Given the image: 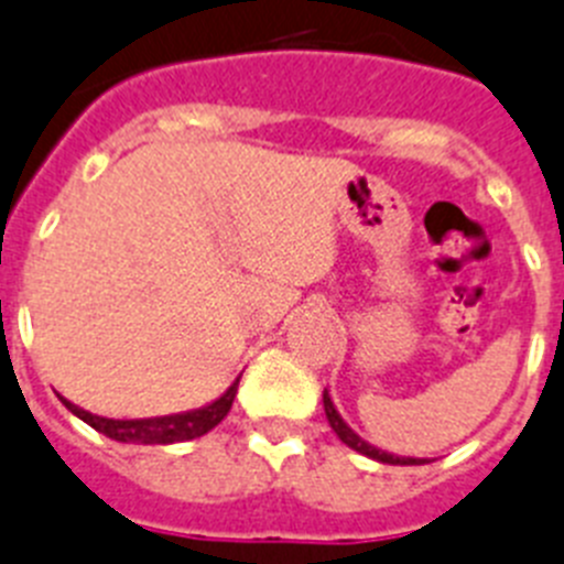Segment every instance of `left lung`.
Wrapping results in <instances>:
<instances>
[{
	"label": "left lung",
	"instance_id": "8db88e82",
	"mask_svg": "<svg viewBox=\"0 0 564 564\" xmlns=\"http://www.w3.org/2000/svg\"><path fill=\"white\" fill-rule=\"evenodd\" d=\"M322 405H325V416H328V422H330V427H334L336 436H339V440L345 442L348 447H354L356 454L368 456V459H373V462H382V465H425V459H416V456H397V454H391V451H382V447L365 442L362 436H359V433L348 425V422L341 420V413L336 411L334 399H330L328 391L322 393Z\"/></svg>",
	"mask_w": 564,
	"mask_h": 564
}]
</instances>
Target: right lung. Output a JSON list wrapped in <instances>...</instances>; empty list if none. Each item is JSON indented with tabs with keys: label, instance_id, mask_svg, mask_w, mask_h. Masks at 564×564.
I'll use <instances>...</instances> for the list:
<instances>
[{
	"label": "right lung",
	"instance_id": "add662e5",
	"mask_svg": "<svg viewBox=\"0 0 564 564\" xmlns=\"http://www.w3.org/2000/svg\"><path fill=\"white\" fill-rule=\"evenodd\" d=\"M236 388H239V377L230 382V388L223 397H216L208 405L194 408V411L167 413V416H151V420H108V416H96V413L67 402L65 397L59 399L74 416L88 422L94 431L105 433L113 442H128V445H176V442H191L196 436H205L208 431H214L228 416Z\"/></svg>",
	"mask_w": 564,
	"mask_h": 564
}]
</instances>
